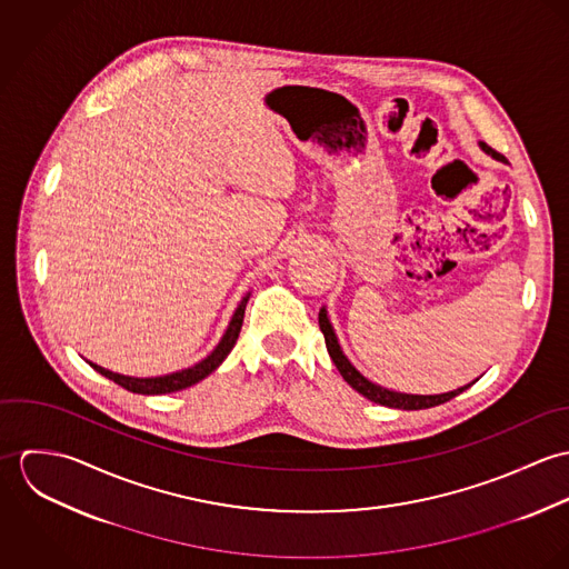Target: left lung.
Masks as SVG:
<instances>
[{
	"instance_id": "obj_1",
	"label": "left lung",
	"mask_w": 569,
	"mask_h": 569,
	"mask_svg": "<svg viewBox=\"0 0 569 569\" xmlns=\"http://www.w3.org/2000/svg\"><path fill=\"white\" fill-rule=\"evenodd\" d=\"M482 147V151L488 153L490 158H495V160H499V162H506L499 153H495V151H490L487 149L485 144H480ZM320 328H322V332H325V341L326 348H328V355H330V359H332V363L337 366V370H339V375L343 377V381L352 388V390H357L359 395H363L368 401H372V403H379V406L386 407H395V409H427V407H436L440 406V403H447V401H451L453 397H458V395H462L465 390H469L473 383H469V386H462V388H458V390H451V392H445V395H406V392H395V390H388V388H383V386H377V383H372L370 379H366L350 361H348V357L343 355V350H341V346H339V341H337V335H335V328L330 325V320H328V311L326 309H320Z\"/></svg>"
}]
</instances>
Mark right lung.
Returning a JSON list of instances; mask_svg holds the SVG:
<instances>
[{"label": "right lung", "instance_id": "right-lung-1", "mask_svg": "<svg viewBox=\"0 0 569 569\" xmlns=\"http://www.w3.org/2000/svg\"><path fill=\"white\" fill-rule=\"evenodd\" d=\"M247 300H249V293L241 300V305L237 307L230 325L226 328L221 341L217 343V348L206 357L201 359L199 363L190 366V368H183L179 372H170V375H162V377H127V375H118V372H111V370H104L102 366L98 363H91L89 366L100 372L102 377L111 379L113 383L122 386L124 390L129 392H136V395H170V392H179V390H186L194 383H199L201 379H206L208 375H212L223 361L226 357L230 355V350L234 348L237 339H239V332H241V326H243L244 307H247Z\"/></svg>", "mask_w": 569, "mask_h": 569}]
</instances>
